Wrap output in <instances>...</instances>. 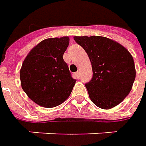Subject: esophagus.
<instances>
[{
  "mask_svg": "<svg viewBox=\"0 0 146 146\" xmlns=\"http://www.w3.org/2000/svg\"><path fill=\"white\" fill-rule=\"evenodd\" d=\"M76 76L77 78H79V76H80V71H78V72H76Z\"/></svg>",
  "mask_w": 146,
  "mask_h": 146,
  "instance_id": "obj_1",
  "label": "esophagus"
}]
</instances>
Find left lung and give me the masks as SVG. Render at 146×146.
I'll return each instance as SVG.
<instances>
[{
  "label": "left lung",
  "mask_w": 146,
  "mask_h": 146,
  "mask_svg": "<svg viewBox=\"0 0 146 146\" xmlns=\"http://www.w3.org/2000/svg\"><path fill=\"white\" fill-rule=\"evenodd\" d=\"M90 59L93 78L85 84L91 101L109 110L122 102L130 93L136 78L134 60L119 43L104 36H74Z\"/></svg>",
  "instance_id": "1"
}]
</instances>
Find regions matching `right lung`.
Here are the masks:
<instances>
[{
	"mask_svg": "<svg viewBox=\"0 0 146 146\" xmlns=\"http://www.w3.org/2000/svg\"><path fill=\"white\" fill-rule=\"evenodd\" d=\"M68 36L48 38L31 49L21 70L22 88L37 105L52 108L64 102L75 86L63 54L69 45Z\"/></svg>",
	"mask_w": 146,
	"mask_h": 146,
	"instance_id": "1",
	"label": "right lung"
}]
</instances>
